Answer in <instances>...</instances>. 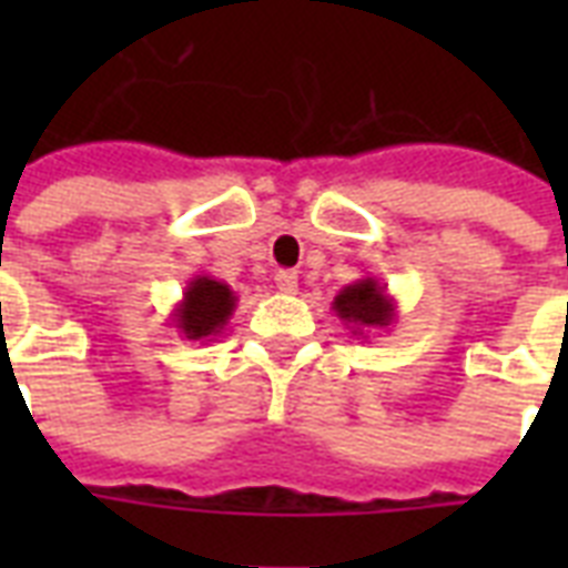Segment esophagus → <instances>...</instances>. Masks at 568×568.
<instances>
[{"label":"esophagus","instance_id":"esophagus-1","mask_svg":"<svg viewBox=\"0 0 568 568\" xmlns=\"http://www.w3.org/2000/svg\"><path fill=\"white\" fill-rule=\"evenodd\" d=\"M276 288H280V292H285V294H294L297 292V274H294V271H276Z\"/></svg>","mask_w":568,"mask_h":568}]
</instances>
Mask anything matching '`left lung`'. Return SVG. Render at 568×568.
<instances>
[{"instance_id": "left-lung-1", "label": "left lung", "mask_w": 568, "mask_h": 568, "mask_svg": "<svg viewBox=\"0 0 568 568\" xmlns=\"http://www.w3.org/2000/svg\"><path fill=\"white\" fill-rule=\"evenodd\" d=\"M333 312L345 324V329L359 338H368L372 329H388L395 324L397 303L379 280L363 276L333 297Z\"/></svg>"}]
</instances>
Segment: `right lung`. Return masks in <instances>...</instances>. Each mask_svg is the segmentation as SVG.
Returning <instances> with one entry per match:
<instances>
[{
  "mask_svg": "<svg viewBox=\"0 0 568 568\" xmlns=\"http://www.w3.org/2000/svg\"><path fill=\"white\" fill-rule=\"evenodd\" d=\"M235 303L239 297L230 285L209 274H196L185 285L182 301L173 306L171 321L180 336L191 342H214V336H221L230 324Z\"/></svg>",
  "mask_w": 568,
  "mask_h": 568,
  "instance_id": "add662e5",
  "label": "right lung"
}]
</instances>
